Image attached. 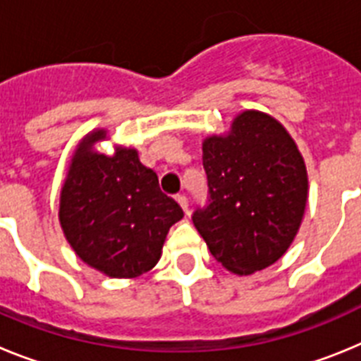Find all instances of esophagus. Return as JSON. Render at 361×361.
<instances>
[{
    "label": "esophagus",
    "mask_w": 361,
    "mask_h": 361,
    "mask_svg": "<svg viewBox=\"0 0 361 361\" xmlns=\"http://www.w3.org/2000/svg\"><path fill=\"white\" fill-rule=\"evenodd\" d=\"M175 200H177L178 204H180V208L184 209V213H190V208H188V199H186V195H177L175 197Z\"/></svg>",
    "instance_id": "obj_1"
}]
</instances>
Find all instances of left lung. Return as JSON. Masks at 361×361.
I'll use <instances>...</instances> for the list:
<instances>
[{
  "label": "left lung",
  "instance_id": "1",
  "mask_svg": "<svg viewBox=\"0 0 361 361\" xmlns=\"http://www.w3.org/2000/svg\"><path fill=\"white\" fill-rule=\"evenodd\" d=\"M202 164L209 204L191 219L216 262L235 275L275 264L307 204V170L288 130L264 111H242L228 135L204 141Z\"/></svg>",
  "mask_w": 361,
  "mask_h": 361
}]
</instances>
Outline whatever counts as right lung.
<instances>
[{
  "label": "right lung",
  "mask_w": 361,
  "mask_h": 361,
  "mask_svg": "<svg viewBox=\"0 0 361 361\" xmlns=\"http://www.w3.org/2000/svg\"><path fill=\"white\" fill-rule=\"evenodd\" d=\"M106 130L79 142L59 197V222L82 262L111 279H135L159 262L183 208L159 188L157 173L133 148L94 152Z\"/></svg>",
  "instance_id": "1"
}]
</instances>
